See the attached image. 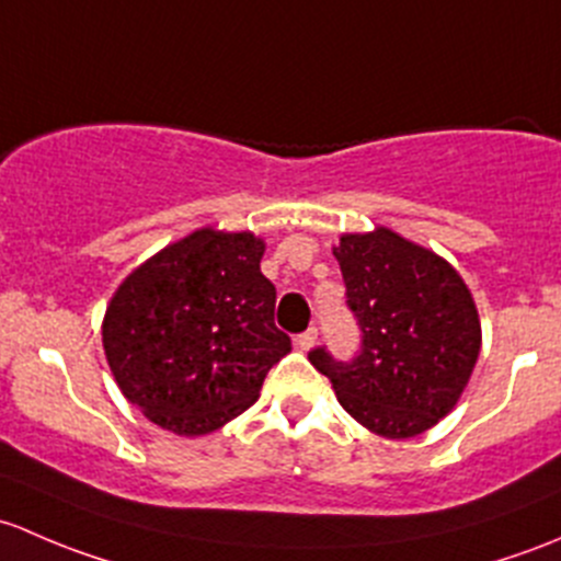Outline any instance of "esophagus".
<instances>
[{
	"mask_svg": "<svg viewBox=\"0 0 561 561\" xmlns=\"http://www.w3.org/2000/svg\"><path fill=\"white\" fill-rule=\"evenodd\" d=\"M294 343H297V348H299V351H310V348H313L316 343H319V329H316V327H310L308 332H302V334H299V337L294 340Z\"/></svg>",
	"mask_w": 561,
	"mask_h": 561,
	"instance_id": "esophagus-1",
	"label": "esophagus"
}]
</instances>
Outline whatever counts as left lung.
I'll list each match as a JSON object with an SVG mask.
<instances>
[{"label": "left lung", "instance_id": "8db88e82", "mask_svg": "<svg viewBox=\"0 0 561 561\" xmlns=\"http://www.w3.org/2000/svg\"><path fill=\"white\" fill-rule=\"evenodd\" d=\"M362 329L354 362L323 348L310 365L340 405L389 440H408L451 413L481 354L476 299L451 264L386 227L343 234L332 248Z\"/></svg>", "mask_w": 561, "mask_h": 561}]
</instances>
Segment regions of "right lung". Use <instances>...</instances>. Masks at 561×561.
I'll return each mask as SVG.
<instances>
[{"mask_svg": "<svg viewBox=\"0 0 561 561\" xmlns=\"http://www.w3.org/2000/svg\"><path fill=\"white\" fill-rule=\"evenodd\" d=\"M264 240L202 227L115 288L102 345L121 394L175 435H210L259 400L291 351L275 327Z\"/></svg>", "mask_w": 561, "mask_h": 561, "instance_id": "1", "label": "right lung"}]
</instances>
